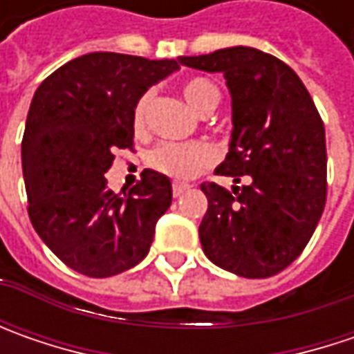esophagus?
<instances>
[{
	"mask_svg": "<svg viewBox=\"0 0 354 354\" xmlns=\"http://www.w3.org/2000/svg\"><path fill=\"white\" fill-rule=\"evenodd\" d=\"M185 191H189L187 183H173V197H181Z\"/></svg>",
	"mask_w": 354,
	"mask_h": 354,
	"instance_id": "obj_1",
	"label": "esophagus"
}]
</instances>
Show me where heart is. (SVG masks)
I'll list each match as a JSON object with an SVG mask.
<instances>
[{
	"instance_id": "heart-1",
	"label": "heart",
	"mask_w": 354,
	"mask_h": 354,
	"mask_svg": "<svg viewBox=\"0 0 354 354\" xmlns=\"http://www.w3.org/2000/svg\"><path fill=\"white\" fill-rule=\"evenodd\" d=\"M183 98L195 112L198 114H209L212 112L218 102H221V92L207 78H191L183 84ZM151 102V92L142 94V98L138 100L133 108V124L136 128H142L147 106ZM214 149L209 143L203 142H167L157 145L156 149H151V153L147 156L149 165L157 169L159 173L173 177V179H193L197 177L205 167H209L214 161Z\"/></svg>"
}]
</instances>
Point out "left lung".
<instances>
[{"mask_svg": "<svg viewBox=\"0 0 354 354\" xmlns=\"http://www.w3.org/2000/svg\"><path fill=\"white\" fill-rule=\"evenodd\" d=\"M177 61L225 76L232 133L214 169L240 183L232 193L203 183L209 209L198 238L212 264L242 278H270L292 264L319 223L327 197L325 126L286 62L252 47H228Z\"/></svg>", "mask_w": 354, "mask_h": 354, "instance_id": "8db88e82", "label": "left lung"}]
</instances>
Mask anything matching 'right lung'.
I'll list each match as a JSON object with an SVG mask.
<instances>
[{
	"label": "right lung",
	"instance_id": "obj_1",
	"mask_svg": "<svg viewBox=\"0 0 354 354\" xmlns=\"http://www.w3.org/2000/svg\"><path fill=\"white\" fill-rule=\"evenodd\" d=\"M179 61L88 53L41 82L27 114L21 163L29 218L68 268L110 278L147 256L157 221L169 209V177L143 169L129 193L104 173L133 140V108Z\"/></svg>",
	"mask_w": 354,
	"mask_h": 354
}]
</instances>
